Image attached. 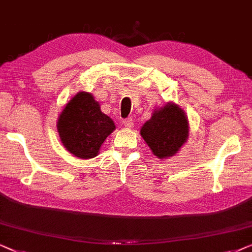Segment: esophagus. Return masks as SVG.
<instances>
[{"label": "esophagus", "instance_id": "1", "mask_svg": "<svg viewBox=\"0 0 252 252\" xmlns=\"http://www.w3.org/2000/svg\"><path fill=\"white\" fill-rule=\"evenodd\" d=\"M123 126H125L126 127H127V129H130V127L133 126V120L131 119V118L123 120Z\"/></svg>", "mask_w": 252, "mask_h": 252}]
</instances>
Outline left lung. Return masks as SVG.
<instances>
[{
  "label": "left lung",
  "mask_w": 252,
  "mask_h": 252,
  "mask_svg": "<svg viewBox=\"0 0 252 252\" xmlns=\"http://www.w3.org/2000/svg\"><path fill=\"white\" fill-rule=\"evenodd\" d=\"M189 126L185 112L173 102L155 109L152 118L141 126L140 134L155 157H173L186 143Z\"/></svg>",
  "instance_id": "1"
}]
</instances>
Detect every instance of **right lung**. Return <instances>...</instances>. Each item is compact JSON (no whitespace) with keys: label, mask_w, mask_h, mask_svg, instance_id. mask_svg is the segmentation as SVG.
I'll list each match as a JSON object with an SVG mask.
<instances>
[{"label":"right lung","mask_w":252,"mask_h":252,"mask_svg":"<svg viewBox=\"0 0 252 252\" xmlns=\"http://www.w3.org/2000/svg\"><path fill=\"white\" fill-rule=\"evenodd\" d=\"M57 129L66 150L86 160L97 157L101 144L115 130V125L100 111L94 95L81 91L60 113Z\"/></svg>","instance_id":"obj_1"}]
</instances>
